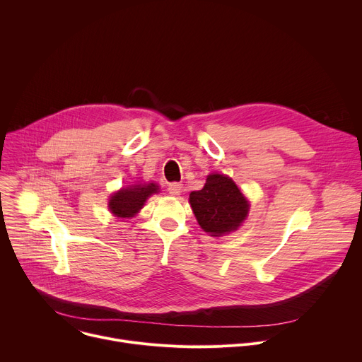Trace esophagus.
Returning a JSON list of instances; mask_svg holds the SVG:
<instances>
[{
    "instance_id": "esophagus-1",
    "label": "esophagus",
    "mask_w": 362,
    "mask_h": 362,
    "mask_svg": "<svg viewBox=\"0 0 362 362\" xmlns=\"http://www.w3.org/2000/svg\"><path fill=\"white\" fill-rule=\"evenodd\" d=\"M168 190H169V193L170 194H173V196H177V194H180L182 193V190H183V185H180V183H170L169 185V187H168Z\"/></svg>"
}]
</instances>
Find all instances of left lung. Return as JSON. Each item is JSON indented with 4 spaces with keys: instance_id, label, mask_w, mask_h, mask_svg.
<instances>
[{
    "instance_id": "8db88e82",
    "label": "left lung",
    "mask_w": 362,
    "mask_h": 362,
    "mask_svg": "<svg viewBox=\"0 0 362 362\" xmlns=\"http://www.w3.org/2000/svg\"><path fill=\"white\" fill-rule=\"evenodd\" d=\"M189 202L197 223L211 236L236 230L249 212V202L235 182L219 173L209 175L202 190L190 193Z\"/></svg>"
}]
</instances>
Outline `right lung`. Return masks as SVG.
<instances>
[{
  "label": "right lung",
  "mask_w": 362,
  "mask_h": 362,
  "mask_svg": "<svg viewBox=\"0 0 362 362\" xmlns=\"http://www.w3.org/2000/svg\"><path fill=\"white\" fill-rule=\"evenodd\" d=\"M159 192L156 183L132 185L113 193L109 200V209L116 218L129 219L136 216L144 206V202L153 194Z\"/></svg>",
  "instance_id": "1"
}]
</instances>
